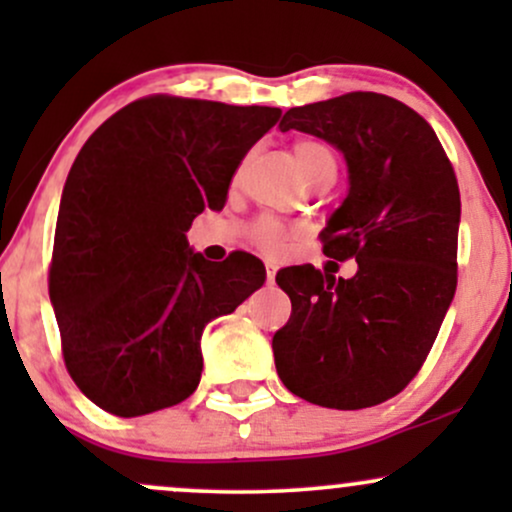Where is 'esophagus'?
<instances>
[{
    "mask_svg": "<svg viewBox=\"0 0 512 512\" xmlns=\"http://www.w3.org/2000/svg\"><path fill=\"white\" fill-rule=\"evenodd\" d=\"M274 279H276V272H274V267H272V264L267 262V284H274Z\"/></svg>",
    "mask_w": 512,
    "mask_h": 512,
    "instance_id": "34e87169",
    "label": "esophagus"
}]
</instances>
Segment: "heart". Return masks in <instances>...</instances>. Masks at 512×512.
I'll use <instances>...</instances> for the list:
<instances>
[{
    "instance_id": "obj_1",
    "label": "heart",
    "mask_w": 512,
    "mask_h": 512,
    "mask_svg": "<svg viewBox=\"0 0 512 512\" xmlns=\"http://www.w3.org/2000/svg\"><path fill=\"white\" fill-rule=\"evenodd\" d=\"M293 154H296L298 168H301L305 180H308L310 175H313L315 170H320L322 166H334L332 151L327 149L325 144L310 142V139H303V142H298L296 146H293ZM250 233H252V240H255L262 250L276 252L281 245H284L286 226L281 221L264 216V219L252 223Z\"/></svg>"
}]
</instances>
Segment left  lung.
Segmentation results:
<instances>
[{"instance_id":"left-lung-1","label":"left lung","mask_w":512,"mask_h":512,"mask_svg":"<svg viewBox=\"0 0 512 512\" xmlns=\"http://www.w3.org/2000/svg\"><path fill=\"white\" fill-rule=\"evenodd\" d=\"M279 129L344 156L349 190L320 236L327 257H356L358 269L351 279L310 264L276 274L291 298L272 339L276 373L310 404L375 407L419 373L455 296V170L424 117L383 93L291 108Z\"/></svg>"}]
</instances>
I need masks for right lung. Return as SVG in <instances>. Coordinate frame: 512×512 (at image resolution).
I'll use <instances>...</instances> for the list:
<instances>
[{"label":"right lung","instance_id":"obj_1","mask_svg":"<svg viewBox=\"0 0 512 512\" xmlns=\"http://www.w3.org/2000/svg\"><path fill=\"white\" fill-rule=\"evenodd\" d=\"M281 117L267 105L151 96L88 137L64 182L50 303L69 375L108 414L173 407L202 378V332L267 279L250 252L209 262L187 243L221 209L245 154Z\"/></svg>","mask_w":512,"mask_h":512}]
</instances>
